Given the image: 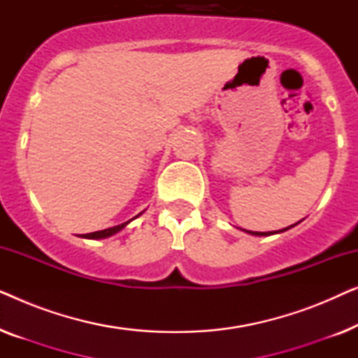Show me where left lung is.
I'll return each instance as SVG.
<instances>
[{
	"label": "left lung",
	"instance_id": "1",
	"mask_svg": "<svg viewBox=\"0 0 358 358\" xmlns=\"http://www.w3.org/2000/svg\"><path fill=\"white\" fill-rule=\"evenodd\" d=\"M301 222V220H300ZM298 222V223H300ZM298 223H295V224H290V227H287V228H283V229H278V231H249V229H243L244 233H248V234H252V236H271V234H278V233H283V231H287V229H290V228H293V227H296Z\"/></svg>",
	"mask_w": 358,
	"mask_h": 358
}]
</instances>
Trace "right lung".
<instances>
[{
    "label": "right lung",
    "mask_w": 358,
    "mask_h": 358,
    "mask_svg": "<svg viewBox=\"0 0 358 358\" xmlns=\"http://www.w3.org/2000/svg\"><path fill=\"white\" fill-rule=\"evenodd\" d=\"M145 212V210H143ZM141 212V213H143ZM141 213H138L136 215V217H134L131 220H129V222H125V223H122V224H117V227H110V228H106V229H101V231H94V233H87V234H81V238H86V239H106V238H110V236H114V234H117L119 231H122V229H124L127 224H129L130 222H134L135 218H138Z\"/></svg>",
    "instance_id": "obj_1"
}]
</instances>
